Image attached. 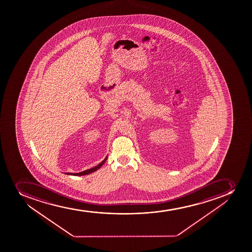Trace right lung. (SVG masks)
Instances as JSON below:
<instances>
[{
  "instance_id": "right-lung-1",
  "label": "right lung",
  "mask_w": 252,
  "mask_h": 252,
  "mask_svg": "<svg viewBox=\"0 0 252 252\" xmlns=\"http://www.w3.org/2000/svg\"><path fill=\"white\" fill-rule=\"evenodd\" d=\"M106 160H107V158H106L102 162H100L99 164L97 165L96 167H93V168H90V169L89 170H86V171H84V172H79V173H69V172L67 173V172H66V174L73 175V176H84V175L90 174V173L97 171V169H99L100 167H102L103 163L106 162Z\"/></svg>"
}]
</instances>
